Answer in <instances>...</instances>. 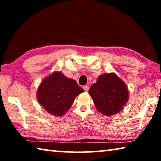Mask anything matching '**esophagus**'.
I'll list each match as a JSON object with an SVG mask.
<instances>
[{
  "label": "esophagus",
  "instance_id": "esophagus-1",
  "mask_svg": "<svg viewBox=\"0 0 161 161\" xmlns=\"http://www.w3.org/2000/svg\"><path fill=\"white\" fill-rule=\"evenodd\" d=\"M83 89H84V91H85V92H87V91L89 90V86H88V85H84V86H83Z\"/></svg>",
  "mask_w": 161,
  "mask_h": 161
}]
</instances>
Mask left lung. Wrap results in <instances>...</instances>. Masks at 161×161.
Masks as SVG:
<instances>
[{
    "label": "left lung",
    "instance_id": "1",
    "mask_svg": "<svg viewBox=\"0 0 161 161\" xmlns=\"http://www.w3.org/2000/svg\"><path fill=\"white\" fill-rule=\"evenodd\" d=\"M89 94L97 109L106 116L119 113L129 99L126 84L114 73L99 76Z\"/></svg>",
    "mask_w": 161,
    "mask_h": 161
}]
</instances>
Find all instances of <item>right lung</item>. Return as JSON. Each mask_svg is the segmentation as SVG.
Here are the masks:
<instances>
[{
  "mask_svg": "<svg viewBox=\"0 0 161 161\" xmlns=\"http://www.w3.org/2000/svg\"><path fill=\"white\" fill-rule=\"evenodd\" d=\"M84 92L77 81L55 72L45 79L38 88V102L48 113L60 116L72 105L75 97Z\"/></svg>",
  "mask_w": 161,
  "mask_h": 161,
  "instance_id": "right-lung-1",
  "label": "right lung"
}]
</instances>
